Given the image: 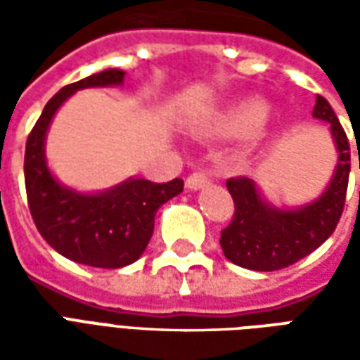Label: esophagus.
<instances>
[{"label":"esophagus","instance_id":"34e87169","mask_svg":"<svg viewBox=\"0 0 360 360\" xmlns=\"http://www.w3.org/2000/svg\"><path fill=\"white\" fill-rule=\"evenodd\" d=\"M210 183V175L204 172H196L193 173V175H188L187 177V188H191V191H198V188L206 187Z\"/></svg>","mask_w":360,"mask_h":360}]
</instances>
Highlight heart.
<instances>
[{"mask_svg": "<svg viewBox=\"0 0 360 360\" xmlns=\"http://www.w3.org/2000/svg\"><path fill=\"white\" fill-rule=\"evenodd\" d=\"M268 117V105L260 100H243L224 111L210 125L212 133L226 136H243L255 134L264 125Z\"/></svg>", "mask_w": 360, "mask_h": 360, "instance_id": "b5f03b06", "label": "heart"}]
</instances>
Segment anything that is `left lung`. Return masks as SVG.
<instances>
[{
    "instance_id": "obj_1",
    "label": "left lung",
    "mask_w": 360,
    "mask_h": 360,
    "mask_svg": "<svg viewBox=\"0 0 360 360\" xmlns=\"http://www.w3.org/2000/svg\"><path fill=\"white\" fill-rule=\"evenodd\" d=\"M312 115L332 127L338 165L324 193L299 208H279L268 202L249 177L227 179L235 214L221 231V250L233 264L257 271H274L299 262L333 233L347 195L351 152L345 131L326 98L316 96Z\"/></svg>"
}]
</instances>
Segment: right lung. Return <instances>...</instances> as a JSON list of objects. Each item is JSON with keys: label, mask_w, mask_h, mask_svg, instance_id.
<instances>
[{"label": "right lung", "mask_w": 360, "mask_h": 360, "mask_svg": "<svg viewBox=\"0 0 360 360\" xmlns=\"http://www.w3.org/2000/svg\"><path fill=\"white\" fill-rule=\"evenodd\" d=\"M125 71L105 69L67 84L46 103L30 131L25 150L28 208L38 231L51 249L73 262L94 268H123L142 257L154 233L158 208L183 191V181L169 183L129 177L115 187L82 193L63 185L46 160V134L51 119L69 96L94 86H121Z\"/></svg>", "instance_id": "obj_1"}]
</instances>
